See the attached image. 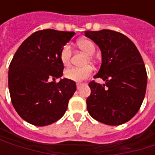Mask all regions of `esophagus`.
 <instances>
[{"instance_id": "obj_1", "label": "esophagus", "mask_w": 155, "mask_h": 155, "mask_svg": "<svg viewBox=\"0 0 155 155\" xmlns=\"http://www.w3.org/2000/svg\"><path fill=\"white\" fill-rule=\"evenodd\" d=\"M82 85V83H77V89H79Z\"/></svg>"}]
</instances>
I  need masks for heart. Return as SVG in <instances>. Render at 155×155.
I'll list each match as a JSON object with an SVG mask.
<instances>
[{"label":"heart","instance_id":"obj_1","mask_svg":"<svg viewBox=\"0 0 155 155\" xmlns=\"http://www.w3.org/2000/svg\"><path fill=\"white\" fill-rule=\"evenodd\" d=\"M78 45L81 50L86 52L90 55V59H92V55L96 51V45L94 42L91 39H81L78 41ZM71 49L69 45H64L62 47L59 58L63 65L67 66L71 62ZM92 73V68L89 65L84 67H70L64 71V77L69 80L75 81V82H80L90 77Z\"/></svg>","mask_w":155,"mask_h":155}]
</instances>
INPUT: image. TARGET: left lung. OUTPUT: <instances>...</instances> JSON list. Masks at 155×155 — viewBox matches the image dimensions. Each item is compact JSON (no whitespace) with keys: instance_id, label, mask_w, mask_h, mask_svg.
<instances>
[{"instance_id":"left-lung-1","label":"left lung","mask_w":155,"mask_h":155,"mask_svg":"<svg viewBox=\"0 0 155 155\" xmlns=\"http://www.w3.org/2000/svg\"><path fill=\"white\" fill-rule=\"evenodd\" d=\"M85 36L98 45L102 64L91 81L87 110L95 120L116 126L128 122L140 110L145 97L147 71L140 52L127 36L112 30L86 31Z\"/></svg>"}]
</instances>
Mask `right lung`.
I'll return each instance as SVG.
<instances>
[{
	"label": "right lung",
	"mask_w": 155,
	"mask_h": 155,
	"mask_svg": "<svg viewBox=\"0 0 155 155\" xmlns=\"http://www.w3.org/2000/svg\"><path fill=\"white\" fill-rule=\"evenodd\" d=\"M74 32L45 29L33 33L18 48L10 63L8 88L14 108L23 120L46 126L62 117L77 90L74 81L61 78L59 53Z\"/></svg>",
	"instance_id": "add662e5"
}]
</instances>
